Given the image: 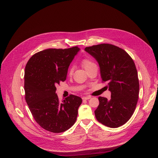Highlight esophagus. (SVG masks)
Here are the masks:
<instances>
[{
  "instance_id": "1",
  "label": "esophagus",
  "mask_w": 158,
  "mask_h": 158,
  "mask_svg": "<svg viewBox=\"0 0 158 158\" xmlns=\"http://www.w3.org/2000/svg\"><path fill=\"white\" fill-rule=\"evenodd\" d=\"M91 98V97L89 96H86V97H82V100H88V99Z\"/></svg>"
}]
</instances>
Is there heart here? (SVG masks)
Listing matches in <instances>:
<instances>
[{
  "instance_id": "1",
  "label": "heart",
  "mask_w": 158,
  "mask_h": 158,
  "mask_svg": "<svg viewBox=\"0 0 158 158\" xmlns=\"http://www.w3.org/2000/svg\"><path fill=\"white\" fill-rule=\"evenodd\" d=\"M81 63H82V66H83V67L85 69H88V67H89V66H92L94 64H95L92 61H91L89 59H87V58H85V59L82 60ZM73 67L72 66V67H70V69H69V74H72V72H73Z\"/></svg>"
}]
</instances>
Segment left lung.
<instances>
[{
    "instance_id": "1",
    "label": "left lung",
    "mask_w": 158,
    "mask_h": 158,
    "mask_svg": "<svg viewBox=\"0 0 158 158\" xmlns=\"http://www.w3.org/2000/svg\"><path fill=\"white\" fill-rule=\"evenodd\" d=\"M100 66L102 81L107 82L111 98L98 97L99 105L95 111L98 122L117 128L125 124L134 113L139 95V80L135 64L123 49L102 44L87 47Z\"/></svg>"
}]
</instances>
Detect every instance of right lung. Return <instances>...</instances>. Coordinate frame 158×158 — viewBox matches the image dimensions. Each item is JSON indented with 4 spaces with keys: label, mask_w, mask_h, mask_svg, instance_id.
I'll return each instance as SVG.
<instances>
[{
    "label": "right lung",
    "mask_w": 158,
    "mask_h": 158,
    "mask_svg": "<svg viewBox=\"0 0 158 158\" xmlns=\"http://www.w3.org/2000/svg\"><path fill=\"white\" fill-rule=\"evenodd\" d=\"M80 48H48L33 55L25 69V98L36 122L44 129L60 133L75 123L82 98L70 95L60 102L56 85L66 79L69 66Z\"/></svg>",
    "instance_id": "1"
}]
</instances>
